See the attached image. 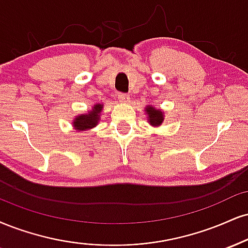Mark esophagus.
<instances>
[{"label":"esophagus","mask_w":248,"mask_h":248,"mask_svg":"<svg viewBox=\"0 0 248 248\" xmlns=\"http://www.w3.org/2000/svg\"><path fill=\"white\" fill-rule=\"evenodd\" d=\"M118 98H119V100L122 101V103H128V101L130 100L129 94L124 93V92H119V93H118Z\"/></svg>","instance_id":"34e87169"}]
</instances>
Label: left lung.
Returning <instances> with one entry per match:
<instances>
[{
	"label": "left lung",
	"instance_id": "1",
	"mask_svg": "<svg viewBox=\"0 0 248 248\" xmlns=\"http://www.w3.org/2000/svg\"><path fill=\"white\" fill-rule=\"evenodd\" d=\"M145 111L148 112V115H149V122H150L153 126H159L160 124H162L164 118H163V113L159 111V109H156V108H153V107H147V109Z\"/></svg>",
	"mask_w": 248,
	"mask_h": 248
}]
</instances>
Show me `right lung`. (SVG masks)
I'll return each mask as SVG.
<instances>
[{"label": "right lung", "instance_id": "obj_1", "mask_svg": "<svg viewBox=\"0 0 248 248\" xmlns=\"http://www.w3.org/2000/svg\"><path fill=\"white\" fill-rule=\"evenodd\" d=\"M101 109H103V105L98 104L86 115L80 114L78 118H76L75 121H74V126H75L77 130H86L94 127L100 119L99 114Z\"/></svg>", "mask_w": 248, "mask_h": 248}]
</instances>
